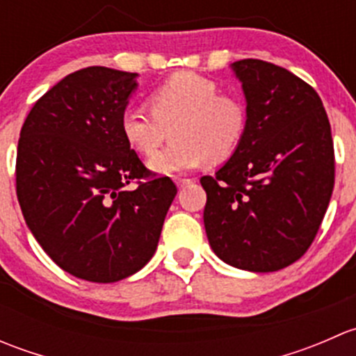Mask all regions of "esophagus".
Masks as SVG:
<instances>
[{"label":"esophagus","mask_w":356,"mask_h":356,"mask_svg":"<svg viewBox=\"0 0 356 356\" xmlns=\"http://www.w3.org/2000/svg\"><path fill=\"white\" fill-rule=\"evenodd\" d=\"M191 179H175V184L179 186V188H184V186L191 184Z\"/></svg>","instance_id":"obj_1"}]
</instances>
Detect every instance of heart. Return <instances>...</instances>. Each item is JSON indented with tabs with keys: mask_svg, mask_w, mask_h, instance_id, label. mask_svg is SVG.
<instances>
[{
	"mask_svg": "<svg viewBox=\"0 0 356 356\" xmlns=\"http://www.w3.org/2000/svg\"><path fill=\"white\" fill-rule=\"evenodd\" d=\"M217 82L193 72H179L149 95L152 117L125 110L120 132L132 152L149 158L170 131L172 145L149 161L156 174H179L203 161L227 160L246 132L248 115L241 98L218 92Z\"/></svg>",
	"mask_w": 356,
	"mask_h": 356,
	"instance_id": "b5f03b06",
	"label": "heart"
}]
</instances>
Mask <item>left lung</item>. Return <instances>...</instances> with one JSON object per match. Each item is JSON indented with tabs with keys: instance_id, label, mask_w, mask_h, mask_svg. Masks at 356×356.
<instances>
[{
	"instance_id": "obj_1",
	"label": "left lung",
	"mask_w": 356,
	"mask_h": 356,
	"mask_svg": "<svg viewBox=\"0 0 356 356\" xmlns=\"http://www.w3.org/2000/svg\"><path fill=\"white\" fill-rule=\"evenodd\" d=\"M246 99L245 138L207 191L204 231L213 253L250 272L303 257L334 188L331 124L312 86L264 60L231 63Z\"/></svg>"
}]
</instances>
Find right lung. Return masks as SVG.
<instances>
[{
	"label": "right lung",
	"mask_w": 356,
	"mask_h": 356,
	"mask_svg": "<svg viewBox=\"0 0 356 356\" xmlns=\"http://www.w3.org/2000/svg\"><path fill=\"white\" fill-rule=\"evenodd\" d=\"M138 74L88 67L67 75L32 106L17 152V198L35 241L60 268L117 282L155 254L177 195L125 143L120 118ZM146 178L138 188L131 181Z\"/></svg>",
	"instance_id": "1"
}]
</instances>
